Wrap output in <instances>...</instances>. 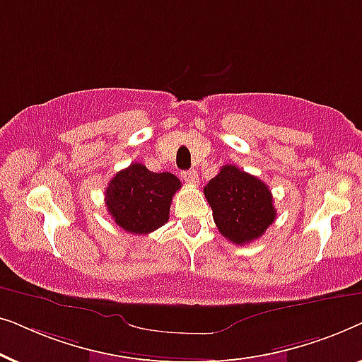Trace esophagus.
Masks as SVG:
<instances>
[{"label":"esophagus","instance_id":"34e87169","mask_svg":"<svg viewBox=\"0 0 362 362\" xmlns=\"http://www.w3.org/2000/svg\"><path fill=\"white\" fill-rule=\"evenodd\" d=\"M182 177H185V181L189 182V185H197V181H199V176H197L196 170L182 171Z\"/></svg>","mask_w":362,"mask_h":362}]
</instances>
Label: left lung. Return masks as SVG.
<instances>
[{
  "label": "left lung",
  "mask_w": 362,
  "mask_h": 362,
  "mask_svg": "<svg viewBox=\"0 0 362 362\" xmlns=\"http://www.w3.org/2000/svg\"><path fill=\"white\" fill-rule=\"evenodd\" d=\"M204 196L217 229L237 245L259 239L276 217L269 186L234 165L221 168L204 186Z\"/></svg>",
  "instance_id": "8db88e82"
}]
</instances>
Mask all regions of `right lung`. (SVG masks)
I'll return each mask as SVG.
<instances>
[{
	"label": "right lung",
	"mask_w": 362,
	"mask_h": 362,
	"mask_svg": "<svg viewBox=\"0 0 362 362\" xmlns=\"http://www.w3.org/2000/svg\"><path fill=\"white\" fill-rule=\"evenodd\" d=\"M181 181L171 173H153L141 163H132L112 177L105 189V206L115 224L143 235L170 219L173 196Z\"/></svg>",
	"instance_id": "right-lung-1"
}]
</instances>
